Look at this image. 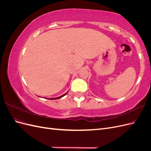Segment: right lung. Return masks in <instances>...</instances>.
<instances>
[{
    "instance_id": "add662e5",
    "label": "right lung",
    "mask_w": 151,
    "mask_h": 151,
    "mask_svg": "<svg viewBox=\"0 0 151 151\" xmlns=\"http://www.w3.org/2000/svg\"><path fill=\"white\" fill-rule=\"evenodd\" d=\"M67 94V93H66L65 94H63V95L60 96H59V97L55 98H50V99H59V98H62L63 96H65V95H66Z\"/></svg>"
}]
</instances>
